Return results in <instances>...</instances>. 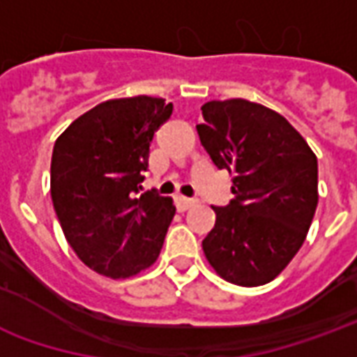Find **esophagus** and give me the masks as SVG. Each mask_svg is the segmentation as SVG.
Listing matches in <instances>:
<instances>
[{
  "label": "esophagus",
  "mask_w": 357,
  "mask_h": 357,
  "mask_svg": "<svg viewBox=\"0 0 357 357\" xmlns=\"http://www.w3.org/2000/svg\"><path fill=\"white\" fill-rule=\"evenodd\" d=\"M193 204V199H187V197H178V199H176V206H178L179 212H185V210L191 208Z\"/></svg>",
  "instance_id": "1"
}]
</instances>
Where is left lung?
<instances>
[{
	"label": "left lung",
	"mask_w": 357,
	"mask_h": 357,
	"mask_svg": "<svg viewBox=\"0 0 357 357\" xmlns=\"http://www.w3.org/2000/svg\"><path fill=\"white\" fill-rule=\"evenodd\" d=\"M199 139L233 176V201L212 206L202 250L225 281L260 287L283 271L306 239L317 206V158L284 116L247 99L208 101Z\"/></svg>",
	"instance_id": "obj_1"
}]
</instances>
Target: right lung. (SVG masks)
I'll use <instances>...</instances> for the list:
<instances>
[{"mask_svg": "<svg viewBox=\"0 0 357 357\" xmlns=\"http://www.w3.org/2000/svg\"><path fill=\"white\" fill-rule=\"evenodd\" d=\"M172 109L160 97L110 99L76 118L55 141L53 206L68 245L99 275H137L160 255L176 206L168 197L135 193L153 135Z\"/></svg>", "mask_w": 357, "mask_h": 357, "instance_id": "right-lung-1", "label": "right lung"}]
</instances>
